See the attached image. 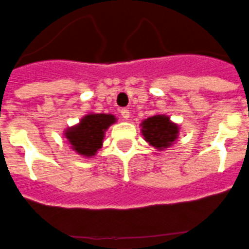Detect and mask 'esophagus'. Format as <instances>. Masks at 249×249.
I'll use <instances>...</instances> for the list:
<instances>
[{
    "mask_svg": "<svg viewBox=\"0 0 249 249\" xmlns=\"http://www.w3.org/2000/svg\"><path fill=\"white\" fill-rule=\"evenodd\" d=\"M120 113L124 120H128L129 117H130V112H129V109H121Z\"/></svg>",
    "mask_w": 249,
    "mask_h": 249,
    "instance_id": "esophagus-1",
    "label": "esophagus"
}]
</instances>
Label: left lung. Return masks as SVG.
I'll return each mask as SVG.
<instances>
[{
    "instance_id": "1",
    "label": "left lung",
    "mask_w": 249,
    "mask_h": 249,
    "mask_svg": "<svg viewBox=\"0 0 249 249\" xmlns=\"http://www.w3.org/2000/svg\"><path fill=\"white\" fill-rule=\"evenodd\" d=\"M179 125L171 121L167 115H154L141 123V134L158 151L166 150L174 145L179 137Z\"/></svg>"
}]
</instances>
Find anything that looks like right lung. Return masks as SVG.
I'll return each instance as SVG.
<instances>
[{"mask_svg":"<svg viewBox=\"0 0 249 249\" xmlns=\"http://www.w3.org/2000/svg\"><path fill=\"white\" fill-rule=\"evenodd\" d=\"M116 121L111 113H87L78 124L66 128L64 136L77 154L91 158L102 149L106 130Z\"/></svg>","mask_w":249,"mask_h":249,"instance_id":"right-lung-1","label":"right lung"}]
</instances>
